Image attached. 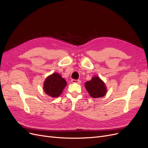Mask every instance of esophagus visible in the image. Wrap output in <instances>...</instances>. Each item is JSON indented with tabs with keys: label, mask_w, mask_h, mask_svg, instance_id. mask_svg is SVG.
<instances>
[{
	"label": "esophagus",
	"mask_w": 148,
	"mask_h": 148,
	"mask_svg": "<svg viewBox=\"0 0 148 148\" xmlns=\"http://www.w3.org/2000/svg\"><path fill=\"white\" fill-rule=\"evenodd\" d=\"M71 82L73 83H78V84H79L80 83H81V81H80L79 79H71Z\"/></svg>",
	"instance_id": "obj_1"
}]
</instances>
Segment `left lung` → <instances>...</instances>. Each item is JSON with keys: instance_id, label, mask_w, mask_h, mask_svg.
<instances>
[{"instance_id": "8db88e82", "label": "left lung", "mask_w": 148, "mask_h": 148, "mask_svg": "<svg viewBox=\"0 0 148 148\" xmlns=\"http://www.w3.org/2000/svg\"><path fill=\"white\" fill-rule=\"evenodd\" d=\"M85 88L89 95L93 98L103 97L106 93L104 83L97 77H94L91 80L85 83Z\"/></svg>"}]
</instances>
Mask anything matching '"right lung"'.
<instances>
[{
    "instance_id": "obj_1",
    "label": "right lung",
    "mask_w": 148,
    "mask_h": 148,
    "mask_svg": "<svg viewBox=\"0 0 148 148\" xmlns=\"http://www.w3.org/2000/svg\"><path fill=\"white\" fill-rule=\"evenodd\" d=\"M66 85L65 80L57 73L49 76L44 83L45 92L53 97H59Z\"/></svg>"
}]
</instances>
